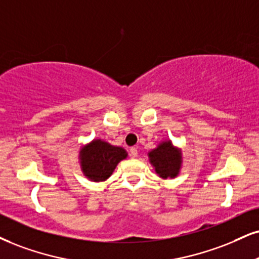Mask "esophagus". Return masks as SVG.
<instances>
[{"mask_svg": "<svg viewBox=\"0 0 259 259\" xmlns=\"http://www.w3.org/2000/svg\"><path fill=\"white\" fill-rule=\"evenodd\" d=\"M130 154H131V157H132V158L138 157V150H137V148H131L130 149Z\"/></svg>", "mask_w": 259, "mask_h": 259, "instance_id": "obj_1", "label": "esophagus"}]
</instances>
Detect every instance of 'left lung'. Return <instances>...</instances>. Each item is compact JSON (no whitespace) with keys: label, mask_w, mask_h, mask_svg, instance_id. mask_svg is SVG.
Masks as SVG:
<instances>
[{"label":"left lung","mask_w":259,"mask_h":259,"mask_svg":"<svg viewBox=\"0 0 259 259\" xmlns=\"http://www.w3.org/2000/svg\"><path fill=\"white\" fill-rule=\"evenodd\" d=\"M149 162L159 178L175 179L183 168V150L173 144L170 139H163L155 149L148 152Z\"/></svg>","instance_id":"1"}]
</instances>
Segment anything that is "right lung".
Returning <instances> with one entry per match:
<instances>
[{"label":"right lung","mask_w":259,"mask_h":259,"mask_svg":"<svg viewBox=\"0 0 259 259\" xmlns=\"http://www.w3.org/2000/svg\"><path fill=\"white\" fill-rule=\"evenodd\" d=\"M79 163L85 178L94 183H103L114 173L116 165L126 159L127 151L102 139H92L79 149Z\"/></svg>","instance_id":"1"}]
</instances>
